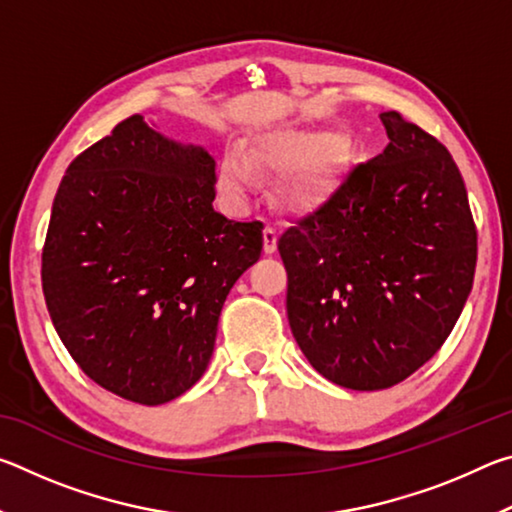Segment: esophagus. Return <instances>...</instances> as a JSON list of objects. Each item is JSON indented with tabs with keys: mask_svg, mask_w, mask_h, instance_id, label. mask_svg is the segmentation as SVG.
<instances>
[{
	"mask_svg": "<svg viewBox=\"0 0 512 512\" xmlns=\"http://www.w3.org/2000/svg\"><path fill=\"white\" fill-rule=\"evenodd\" d=\"M277 248V230L273 228V225H266L264 228V253L271 255L275 253Z\"/></svg>",
	"mask_w": 512,
	"mask_h": 512,
	"instance_id": "1",
	"label": "esophagus"
}]
</instances>
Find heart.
<instances>
[{"mask_svg":"<svg viewBox=\"0 0 512 512\" xmlns=\"http://www.w3.org/2000/svg\"><path fill=\"white\" fill-rule=\"evenodd\" d=\"M320 133L275 131L257 137L248 153L230 146L223 153L216 185L230 205H244L250 189L257 183V171H284L282 196L287 203H305L327 183L332 169L329 149H318Z\"/></svg>","mask_w":512,"mask_h":512,"instance_id":"1","label":"heart"}]
</instances>
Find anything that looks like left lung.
<instances>
[{"label":"left lung","instance_id":"obj_1","mask_svg":"<svg viewBox=\"0 0 512 512\" xmlns=\"http://www.w3.org/2000/svg\"><path fill=\"white\" fill-rule=\"evenodd\" d=\"M388 146L345 173L277 241L287 314L320 375L379 391L424 366L472 291L476 228L465 183L436 137L379 115Z\"/></svg>","mask_w":512,"mask_h":512}]
</instances>
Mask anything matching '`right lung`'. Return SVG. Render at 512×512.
<instances>
[{"label":"right lung","mask_w":512,"mask_h":512,"mask_svg":"<svg viewBox=\"0 0 512 512\" xmlns=\"http://www.w3.org/2000/svg\"><path fill=\"white\" fill-rule=\"evenodd\" d=\"M214 158L121 121L69 164L51 207L42 291L60 341L106 391L176 400L203 377L241 273L262 255L259 221L214 212Z\"/></svg>","instance_id":"obj_1"}]
</instances>
